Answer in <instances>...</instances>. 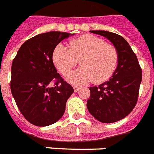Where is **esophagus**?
I'll return each mask as SVG.
<instances>
[{
  "mask_svg": "<svg viewBox=\"0 0 154 154\" xmlns=\"http://www.w3.org/2000/svg\"><path fill=\"white\" fill-rule=\"evenodd\" d=\"M81 89V87H79V86H73V90H74V91L75 92H77L79 90Z\"/></svg>",
  "mask_w": 154,
  "mask_h": 154,
  "instance_id": "obj_1",
  "label": "esophagus"
}]
</instances>
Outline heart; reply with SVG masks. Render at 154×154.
<instances>
[{
  "mask_svg": "<svg viewBox=\"0 0 154 154\" xmlns=\"http://www.w3.org/2000/svg\"><path fill=\"white\" fill-rule=\"evenodd\" d=\"M118 60V51L114 46L93 35H84L72 40L68 46L59 44L52 52L54 66L63 76L79 60L82 68L67 77V80L72 84H84L91 81L96 84L105 82L113 73Z\"/></svg>",
  "mask_w": 154,
  "mask_h": 154,
  "instance_id": "obj_1",
  "label": "heart"
}]
</instances>
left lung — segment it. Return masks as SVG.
<instances>
[{
	"mask_svg": "<svg viewBox=\"0 0 154 154\" xmlns=\"http://www.w3.org/2000/svg\"><path fill=\"white\" fill-rule=\"evenodd\" d=\"M112 42L118 54V65L109 81L90 87L87 109L95 119L112 123L126 118L135 108L142 80L137 57L122 36L108 31H90Z\"/></svg>",
	"mask_w": 154,
	"mask_h": 154,
	"instance_id": "obj_1",
	"label": "left lung"
}]
</instances>
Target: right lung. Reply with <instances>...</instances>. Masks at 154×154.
Instances as JSON below:
<instances>
[{"label":"right lung","instance_id":"1","mask_svg":"<svg viewBox=\"0 0 154 154\" xmlns=\"http://www.w3.org/2000/svg\"><path fill=\"white\" fill-rule=\"evenodd\" d=\"M74 34L49 32L26 41L14 59L10 90L19 111L30 122L46 126L59 121L73 88L63 81L54 65L52 52ZM55 80V86L48 84Z\"/></svg>","mask_w":154,"mask_h":154}]
</instances>
